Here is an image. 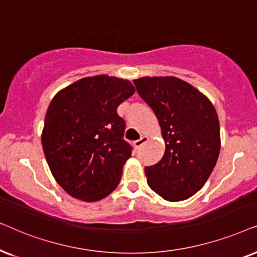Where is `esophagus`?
I'll return each instance as SVG.
<instances>
[{"mask_svg": "<svg viewBox=\"0 0 257 257\" xmlns=\"http://www.w3.org/2000/svg\"><path fill=\"white\" fill-rule=\"evenodd\" d=\"M147 141H148V136H141V139H139L138 141L134 142L135 148H140V147H142Z\"/></svg>", "mask_w": 257, "mask_h": 257, "instance_id": "34e87169", "label": "esophagus"}]
</instances>
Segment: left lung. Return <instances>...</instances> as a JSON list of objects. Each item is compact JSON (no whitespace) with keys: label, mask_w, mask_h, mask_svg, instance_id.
<instances>
[{"label":"left lung","mask_w":257,"mask_h":257,"mask_svg":"<svg viewBox=\"0 0 257 257\" xmlns=\"http://www.w3.org/2000/svg\"><path fill=\"white\" fill-rule=\"evenodd\" d=\"M155 112L166 143L160 162L146 167L149 187L170 202L187 200L209 179L221 148L220 123L206 95L174 76L134 80Z\"/></svg>","instance_id":"1"}]
</instances>
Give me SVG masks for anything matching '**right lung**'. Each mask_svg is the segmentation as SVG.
I'll return each mask as SVG.
<instances>
[{
    "label": "right lung",
    "instance_id": "add662e5",
    "mask_svg": "<svg viewBox=\"0 0 257 257\" xmlns=\"http://www.w3.org/2000/svg\"><path fill=\"white\" fill-rule=\"evenodd\" d=\"M134 93L128 80L97 75L74 82L51 100L42 148L51 174L70 196L95 202L117 187L132 156L117 107Z\"/></svg>",
    "mask_w": 257,
    "mask_h": 257
}]
</instances>
